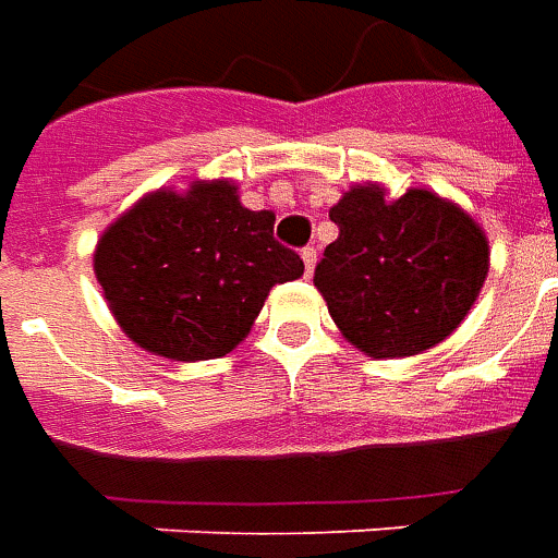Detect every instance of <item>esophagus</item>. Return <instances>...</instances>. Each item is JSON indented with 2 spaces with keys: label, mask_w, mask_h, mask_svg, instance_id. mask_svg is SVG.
Returning <instances> with one entry per match:
<instances>
[{
  "label": "esophagus",
  "mask_w": 558,
  "mask_h": 558,
  "mask_svg": "<svg viewBox=\"0 0 558 558\" xmlns=\"http://www.w3.org/2000/svg\"><path fill=\"white\" fill-rule=\"evenodd\" d=\"M302 259H304V271H307V278H311L316 266V247H304Z\"/></svg>",
  "instance_id": "1"
}]
</instances>
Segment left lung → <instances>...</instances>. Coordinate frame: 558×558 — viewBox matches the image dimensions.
Segmentation results:
<instances>
[{"mask_svg":"<svg viewBox=\"0 0 558 558\" xmlns=\"http://www.w3.org/2000/svg\"><path fill=\"white\" fill-rule=\"evenodd\" d=\"M328 218L340 232L314 283L343 338L371 359L430 350L472 311L490 244L460 206L424 187L388 199L379 184H355Z\"/></svg>","mask_w":558,"mask_h":558,"instance_id":"8db88e82","label":"left lung"}]
</instances>
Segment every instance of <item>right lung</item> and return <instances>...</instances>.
Masks as SVG:
<instances>
[{
  "mask_svg": "<svg viewBox=\"0 0 558 558\" xmlns=\"http://www.w3.org/2000/svg\"><path fill=\"white\" fill-rule=\"evenodd\" d=\"M235 191L223 179L155 191L104 230L95 278L137 347L220 359L247 338L268 290L304 275L302 256L275 242V215L244 208Z\"/></svg>",
  "mask_w": 558,
  "mask_h": 558,
  "instance_id": "1",
  "label": "right lung"
}]
</instances>
